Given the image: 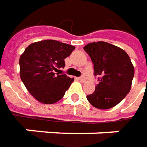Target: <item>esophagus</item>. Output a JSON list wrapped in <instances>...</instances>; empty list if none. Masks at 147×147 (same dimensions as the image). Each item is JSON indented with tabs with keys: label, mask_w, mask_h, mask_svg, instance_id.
Listing matches in <instances>:
<instances>
[{
	"label": "esophagus",
	"mask_w": 147,
	"mask_h": 147,
	"mask_svg": "<svg viewBox=\"0 0 147 147\" xmlns=\"http://www.w3.org/2000/svg\"><path fill=\"white\" fill-rule=\"evenodd\" d=\"M78 80L81 82H85L86 78H85V77H80V78H78Z\"/></svg>",
	"instance_id": "34e87169"
}]
</instances>
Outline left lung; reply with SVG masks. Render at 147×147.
Masks as SVG:
<instances>
[{
	"label": "left lung",
	"mask_w": 147,
	"mask_h": 147,
	"mask_svg": "<svg viewBox=\"0 0 147 147\" xmlns=\"http://www.w3.org/2000/svg\"><path fill=\"white\" fill-rule=\"evenodd\" d=\"M84 51L94 65V74L100 77L93 93L87 96L90 104L100 110L118 105L132 87L134 67L123 49L105 42L88 43Z\"/></svg>",
	"instance_id": "left-lung-1"
}]
</instances>
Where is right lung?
Returning a JSON list of instances; mask_svg holds the SVG:
<instances>
[{"instance_id": "1", "label": "right lung", "mask_w": 147, "mask_h": 147, "mask_svg": "<svg viewBox=\"0 0 147 147\" xmlns=\"http://www.w3.org/2000/svg\"><path fill=\"white\" fill-rule=\"evenodd\" d=\"M75 47L55 40L30 44L20 58V74L29 93L43 104H54L65 96L74 78L55 73Z\"/></svg>"}]
</instances>
